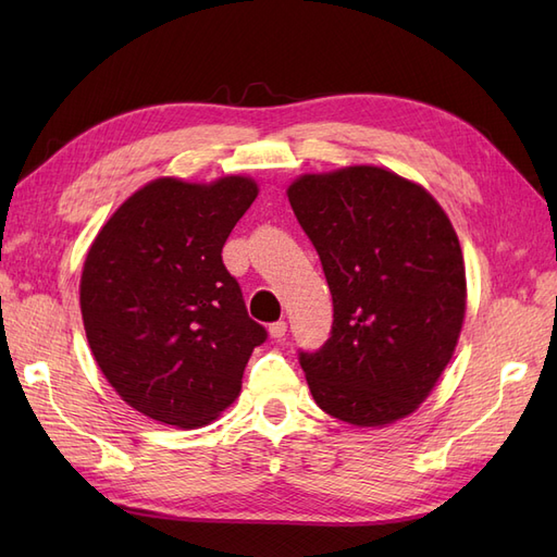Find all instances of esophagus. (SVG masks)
Wrapping results in <instances>:
<instances>
[{
  "instance_id": "34e87169",
  "label": "esophagus",
  "mask_w": 557,
  "mask_h": 557,
  "mask_svg": "<svg viewBox=\"0 0 557 557\" xmlns=\"http://www.w3.org/2000/svg\"><path fill=\"white\" fill-rule=\"evenodd\" d=\"M285 332H288V323H285V320H276V323L269 325V336H272V339H283Z\"/></svg>"
}]
</instances>
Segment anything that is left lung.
Returning a JSON list of instances; mask_svg holds the SVG:
<instances>
[{
    "label": "left lung",
    "mask_w": 557,
    "mask_h": 557,
    "mask_svg": "<svg viewBox=\"0 0 557 557\" xmlns=\"http://www.w3.org/2000/svg\"><path fill=\"white\" fill-rule=\"evenodd\" d=\"M332 293L330 339L299 364L315 404L358 428L418 409L453 358L467 307L448 215L381 166L305 174L288 188Z\"/></svg>",
    "instance_id": "8db88e82"
}]
</instances>
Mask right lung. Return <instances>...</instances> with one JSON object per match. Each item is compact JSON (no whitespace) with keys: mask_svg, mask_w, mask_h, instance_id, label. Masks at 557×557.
Wrapping results in <instances>:
<instances>
[{"mask_svg":"<svg viewBox=\"0 0 557 557\" xmlns=\"http://www.w3.org/2000/svg\"><path fill=\"white\" fill-rule=\"evenodd\" d=\"M256 197L246 176L156 178L117 207L88 250L81 313L92 356L132 409L164 425L215 420L267 339L221 256Z\"/></svg>","mask_w":557,"mask_h":557,"instance_id":"1","label":"right lung"}]
</instances>
